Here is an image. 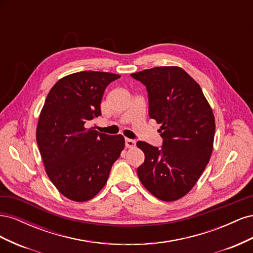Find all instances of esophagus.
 Masks as SVG:
<instances>
[{
  "label": "esophagus",
  "mask_w": 253,
  "mask_h": 253,
  "mask_svg": "<svg viewBox=\"0 0 253 253\" xmlns=\"http://www.w3.org/2000/svg\"><path fill=\"white\" fill-rule=\"evenodd\" d=\"M136 144V141L133 139H129V138H126V148H134Z\"/></svg>",
  "instance_id": "1"
}]
</instances>
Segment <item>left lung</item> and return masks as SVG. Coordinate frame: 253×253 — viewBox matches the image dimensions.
I'll return each instance as SVG.
<instances>
[{"label":"left lung","instance_id":"8db88e82","mask_svg":"<svg viewBox=\"0 0 253 253\" xmlns=\"http://www.w3.org/2000/svg\"><path fill=\"white\" fill-rule=\"evenodd\" d=\"M145 85L149 116L162 125L163 147L138 141L144 163L137 174L144 188L165 202L185 196L200 179L213 150L215 120L203 90L178 66L153 67L131 75Z\"/></svg>","mask_w":253,"mask_h":253}]
</instances>
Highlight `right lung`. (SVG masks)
I'll return each instance as SVG.
<instances>
[{
  "mask_svg": "<svg viewBox=\"0 0 253 253\" xmlns=\"http://www.w3.org/2000/svg\"><path fill=\"white\" fill-rule=\"evenodd\" d=\"M119 75L84 71L51 87L37 126V143L49 179L61 194L86 202L105 186L113 164L125 149L122 135L87 127L101 115L105 87Z\"/></svg>",
  "mask_w": 253,
  "mask_h": 253,
  "instance_id": "obj_1",
  "label": "right lung"
}]
</instances>
